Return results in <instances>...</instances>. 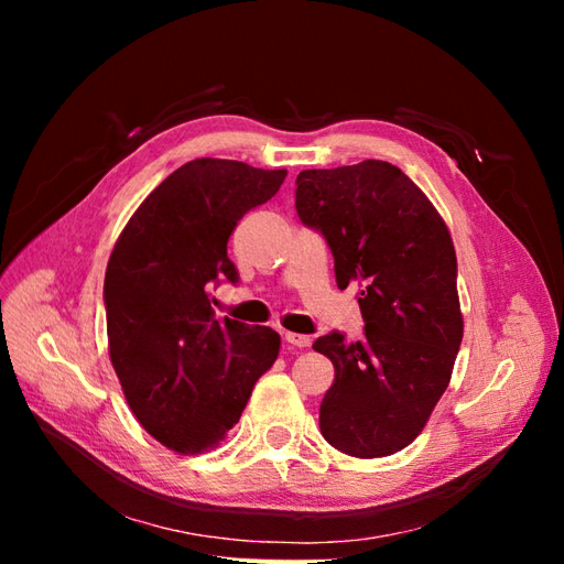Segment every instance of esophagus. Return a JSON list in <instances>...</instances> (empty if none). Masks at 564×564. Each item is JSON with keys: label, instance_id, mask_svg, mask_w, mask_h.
<instances>
[{"label": "esophagus", "instance_id": "obj_1", "mask_svg": "<svg viewBox=\"0 0 564 564\" xmlns=\"http://www.w3.org/2000/svg\"><path fill=\"white\" fill-rule=\"evenodd\" d=\"M284 340L289 346H296V348H308L311 346V336L305 334H294V332H284Z\"/></svg>", "mask_w": 564, "mask_h": 564}]
</instances>
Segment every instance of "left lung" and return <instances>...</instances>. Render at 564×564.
I'll return each instance as SVG.
<instances>
[{
    "instance_id": "left-lung-1",
    "label": "left lung",
    "mask_w": 564,
    "mask_h": 564,
    "mask_svg": "<svg viewBox=\"0 0 564 564\" xmlns=\"http://www.w3.org/2000/svg\"><path fill=\"white\" fill-rule=\"evenodd\" d=\"M296 212L327 240L338 289L360 286L365 319L360 340L332 332L313 344L336 371L319 431L348 456H390L431 419L464 338L452 235L419 185L381 160L305 169Z\"/></svg>"
}]
</instances>
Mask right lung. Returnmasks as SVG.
<instances>
[{
  "mask_svg": "<svg viewBox=\"0 0 564 564\" xmlns=\"http://www.w3.org/2000/svg\"><path fill=\"white\" fill-rule=\"evenodd\" d=\"M284 169L202 158L152 191L110 253L104 301L110 362L143 429L178 454L216 447L278 360L280 334L218 322L209 292L237 282L228 240Z\"/></svg>",
  "mask_w": 564,
  "mask_h": 564,
  "instance_id": "1",
  "label": "right lung"
}]
</instances>
